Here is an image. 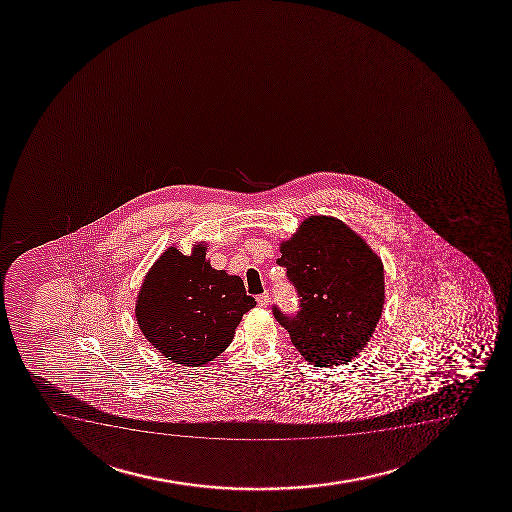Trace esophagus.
Returning <instances> with one entry per match:
<instances>
[{"mask_svg":"<svg viewBox=\"0 0 512 512\" xmlns=\"http://www.w3.org/2000/svg\"><path fill=\"white\" fill-rule=\"evenodd\" d=\"M269 293H264V295L257 296V303H259V307H267L269 305Z\"/></svg>","mask_w":512,"mask_h":512,"instance_id":"obj_1","label":"esophagus"}]
</instances>
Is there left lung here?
<instances>
[{"instance_id":"8db88e82","label":"left lung","mask_w":512,"mask_h":512,"mask_svg":"<svg viewBox=\"0 0 512 512\" xmlns=\"http://www.w3.org/2000/svg\"><path fill=\"white\" fill-rule=\"evenodd\" d=\"M277 264L296 289L298 312L272 313L291 343L317 367L353 360L384 307V267L360 236L334 217L312 216L281 245Z\"/></svg>"}]
</instances>
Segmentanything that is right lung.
<instances>
[{
  "instance_id": "1",
  "label": "right lung",
  "mask_w": 512,
  "mask_h": 512,
  "mask_svg": "<svg viewBox=\"0 0 512 512\" xmlns=\"http://www.w3.org/2000/svg\"><path fill=\"white\" fill-rule=\"evenodd\" d=\"M255 305L240 277L212 269L205 247L190 257L171 247L145 277L135 315L147 341L168 360L202 367L228 348Z\"/></svg>"
}]
</instances>
